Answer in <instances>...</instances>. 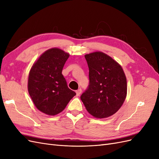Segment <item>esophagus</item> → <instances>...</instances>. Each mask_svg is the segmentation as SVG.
Returning a JSON list of instances; mask_svg holds the SVG:
<instances>
[{
	"instance_id": "34e87169",
	"label": "esophagus",
	"mask_w": 159,
	"mask_h": 159,
	"mask_svg": "<svg viewBox=\"0 0 159 159\" xmlns=\"http://www.w3.org/2000/svg\"><path fill=\"white\" fill-rule=\"evenodd\" d=\"M81 91H82V90H81V89H79L77 90V91H75V92H76V95H77V96H79V95L81 94Z\"/></svg>"
}]
</instances>
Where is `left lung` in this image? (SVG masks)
<instances>
[{"label":"left lung","instance_id":"1","mask_svg":"<svg viewBox=\"0 0 159 159\" xmlns=\"http://www.w3.org/2000/svg\"><path fill=\"white\" fill-rule=\"evenodd\" d=\"M89 67V85L81 95L90 115L98 119L111 116L121 108L127 91L121 66L102 52L85 55Z\"/></svg>","mask_w":159,"mask_h":159}]
</instances>
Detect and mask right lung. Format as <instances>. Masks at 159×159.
Returning <instances> with one entry per match:
<instances>
[{"mask_svg": "<svg viewBox=\"0 0 159 159\" xmlns=\"http://www.w3.org/2000/svg\"><path fill=\"white\" fill-rule=\"evenodd\" d=\"M69 56V53L53 48L43 53L30 70L28 93L36 107L46 115L60 113L76 95L61 74Z\"/></svg>", "mask_w": 159, "mask_h": 159, "instance_id": "add662e5", "label": "right lung"}]
</instances>
